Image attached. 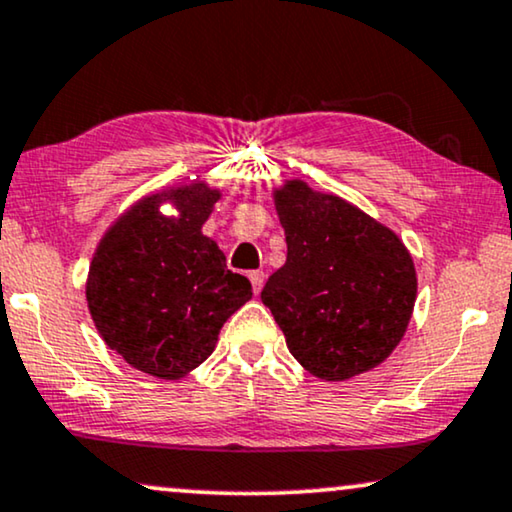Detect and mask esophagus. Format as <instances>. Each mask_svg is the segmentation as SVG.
Here are the masks:
<instances>
[{
    "label": "esophagus",
    "instance_id": "34e87169",
    "mask_svg": "<svg viewBox=\"0 0 512 512\" xmlns=\"http://www.w3.org/2000/svg\"><path fill=\"white\" fill-rule=\"evenodd\" d=\"M248 278H250V283H252V292H255V295H260V290H262V285H264V271H250L248 274Z\"/></svg>",
    "mask_w": 512,
    "mask_h": 512
}]
</instances>
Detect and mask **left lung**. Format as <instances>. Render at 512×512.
I'll return each mask as SVG.
<instances>
[{
    "instance_id": "1",
    "label": "left lung",
    "mask_w": 512,
    "mask_h": 512,
    "mask_svg": "<svg viewBox=\"0 0 512 512\" xmlns=\"http://www.w3.org/2000/svg\"><path fill=\"white\" fill-rule=\"evenodd\" d=\"M288 260L269 276L262 302L297 363L344 381L391 356L410 325L417 271L398 234L353 203L304 180L274 189Z\"/></svg>"
}]
</instances>
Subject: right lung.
Returning a JSON list of instances; mask_svg holds the SVG:
<instances>
[{"mask_svg": "<svg viewBox=\"0 0 512 512\" xmlns=\"http://www.w3.org/2000/svg\"><path fill=\"white\" fill-rule=\"evenodd\" d=\"M206 182L149 194L105 231L86 281L100 337L135 370L180 379L215 351L231 313L252 297L245 276L201 227L220 201ZM170 202L178 213H160Z\"/></svg>", "mask_w": 512, "mask_h": 512, "instance_id": "obj_1", "label": "right lung"}]
</instances>
